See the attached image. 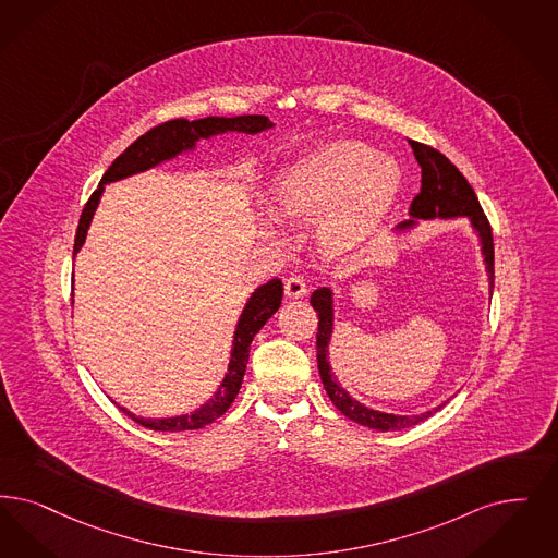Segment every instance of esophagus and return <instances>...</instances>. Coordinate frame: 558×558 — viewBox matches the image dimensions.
<instances>
[{"label":"esophagus","mask_w":558,"mask_h":558,"mask_svg":"<svg viewBox=\"0 0 558 558\" xmlns=\"http://www.w3.org/2000/svg\"><path fill=\"white\" fill-rule=\"evenodd\" d=\"M284 292L292 296V299H299V296H303L307 292V284H305V280L301 276H290V278L284 280Z\"/></svg>","instance_id":"1"}]
</instances>
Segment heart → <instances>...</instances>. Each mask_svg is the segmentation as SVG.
Returning a JSON list of instances; mask_svg holds the SVG:
<instances>
[{"instance_id":"heart-1","label":"heart","mask_w":558,"mask_h":558,"mask_svg":"<svg viewBox=\"0 0 558 558\" xmlns=\"http://www.w3.org/2000/svg\"><path fill=\"white\" fill-rule=\"evenodd\" d=\"M401 189L397 159L353 138L317 145L274 184L276 209L292 222L319 218V243L335 255L363 245L386 218Z\"/></svg>"}]
</instances>
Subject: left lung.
I'll list each match as a JSON object with an SVG mask.
<instances>
[{
	"mask_svg": "<svg viewBox=\"0 0 558 558\" xmlns=\"http://www.w3.org/2000/svg\"><path fill=\"white\" fill-rule=\"evenodd\" d=\"M413 156L417 159V163L422 166V191L415 195V199L411 203L409 214L413 218L420 220H434V218H461L468 216L471 220L473 230L477 232L480 241H482V253H484V262L488 269V278H490V292L494 290V241H492V228L480 201L475 197V191L471 189L468 179L459 172V168L442 156L438 149L417 143V141H409ZM415 220H407L399 223V230L411 228ZM313 310L317 312L319 324H317V336H315V344H317V369L324 381V388L330 397V401L335 402L336 409L347 415L351 422L355 424L379 429V432H397L404 427H413V425L422 424L427 417H432L436 411L442 409L436 407L432 411H425L420 415H395V413H381L376 409H369L365 404H361L357 399H353L338 381L332 374L330 361H328V344L332 338V322H335V310H332V290L317 289L312 294Z\"/></svg>",
	"mask_w": 558,
	"mask_h": 558,
	"instance_id": "1",
	"label": "left lung"
}]
</instances>
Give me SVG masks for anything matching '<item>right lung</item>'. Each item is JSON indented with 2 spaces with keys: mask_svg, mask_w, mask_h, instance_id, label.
<instances>
[{
  "mask_svg": "<svg viewBox=\"0 0 558 558\" xmlns=\"http://www.w3.org/2000/svg\"><path fill=\"white\" fill-rule=\"evenodd\" d=\"M271 126L274 124L269 122L268 116H236V118L209 116V118H201L193 122H189L184 118L168 120V122L157 124L151 131L141 134L133 145H129L120 156L113 159L112 166L106 170L99 186L93 191V195L87 201V205L81 214V220H78L76 236H74V255L78 253V248L87 239L93 214L99 205L104 186L108 182L133 177L136 172H145L166 159H172L186 149H193L199 138H209L214 134L223 133L257 134L268 131ZM282 290H284L282 282L278 278H274V280H269L268 284H262L251 294L245 310L239 317V324H236L228 374L223 376L222 384L214 392V397L205 404H201L197 411H193L191 415H180V417L145 420V417H136L124 407H118V409L124 411L136 424L156 429V432H186V429H199L205 425L214 424L218 417H222L223 413L228 411V407L236 399L241 384H243V376H245L248 347L269 317L278 312V307L282 303Z\"/></svg>",
  "mask_w": 558,
  "mask_h": 558,
  "instance_id": "1",
  "label": "right lung"
}]
</instances>
